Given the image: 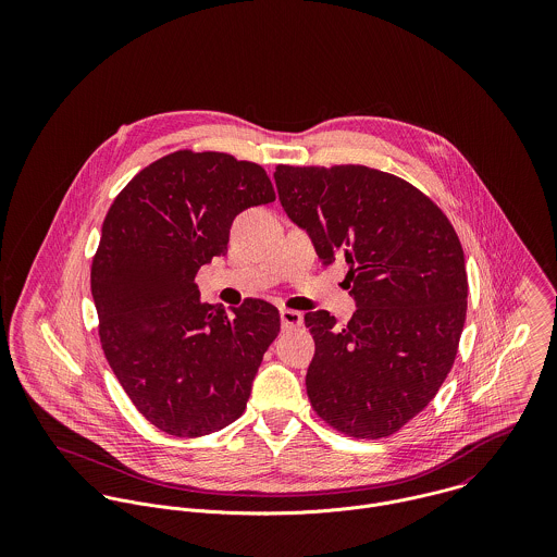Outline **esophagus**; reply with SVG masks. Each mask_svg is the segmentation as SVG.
Wrapping results in <instances>:
<instances>
[{
    "mask_svg": "<svg viewBox=\"0 0 557 557\" xmlns=\"http://www.w3.org/2000/svg\"><path fill=\"white\" fill-rule=\"evenodd\" d=\"M302 321H305L302 313L292 311V309H281V323H283V327H300Z\"/></svg>",
    "mask_w": 557,
    "mask_h": 557,
    "instance_id": "obj_1",
    "label": "esophagus"
}]
</instances>
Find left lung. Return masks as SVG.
Listing matches in <instances>:
<instances>
[{"mask_svg": "<svg viewBox=\"0 0 557 557\" xmlns=\"http://www.w3.org/2000/svg\"><path fill=\"white\" fill-rule=\"evenodd\" d=\"M274 180L319 259L347 263L358 305L343 327L327 311L305 315L311 405L345 435L388 437L433 400L457 358L468 313L459 236L424 193L386 171L278 164Z\"/></svg>", "mask_w": 557, "mask_h": 557, "instance_id": "8db88e82", "label": "left lung"}]
</instances>
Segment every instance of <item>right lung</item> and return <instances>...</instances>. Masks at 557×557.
<instances>
[{
    "mask_svg": "<svg viewBox=\"0 0 557 557\" xmlns=\"http://www.w3.org/2000/svg\"><path fill=\"white\" fill-rule=\"evenodd\" d=\"M276 199L257 162L177 150L115 197L91 261L98 334L124 393L157 429L201 437L242 416L281 330L276 307L227 315L199 300L195 276L227 255L234 219Z\"/></svg>",
    "mask_w": 557,
    "mask_h": 557,
    "instance_id": "right-lung-1",
    "label": "right lung"
}]
</instances>
